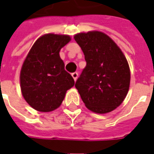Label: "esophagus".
<instances>
[{
	"instance_id": "obj_1",
	"label": "esophagus",
	"mask_w": 154,
	"mask_h": 154,
	"mask_svg": "<svg viewBox=\"0 0 154 154\" xmlns=\"http://www.w3.org/2000/svg\"><path fill=\"white\" fill-rule=\"evenodd\" d=\"M72 77H73L74 81H76L77 79V77H78V73H77V72H73V73H72Z\"/></svg>"
}]
</instances>
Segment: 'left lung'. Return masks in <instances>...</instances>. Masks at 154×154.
<instances>
[{"label":"left lung","mask_w":154,"mask_h":154,"mask_svg":"<svg viewBox=\"0 0 154 154\" xmlns=\"http://www.w3.org/2000/svg\"><path fill=\"white\" fill-rule=\"evenodd\" d=\"M87 65L75 87L86 106L105 114L118 107L128 93L130 72L122 51L102 32L81 33L74 36Z\"/></svg>","instance_id":"obj_1"}]
</instances>
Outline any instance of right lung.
Here are the masks:
<instances>
[{
  "instance_id": "1",
  "label": "right lung",
  "mask_w": 154,
  "mask_h": 154,
  "mask_svg": "<svg viewBox=\"0 0 154 154\" xmlns=\"http://www.w3.org/2000/svg\"><path fill=\"white\" fill-rule=\"evenodd\" d=\"M71 40L68 35L48 34L38 38L22 66L20 87L27 103L38 111L48 112L63 102L74 86L70 73L64 69L59 56L62 48Z\"/></svg>"
}]
</instances>
